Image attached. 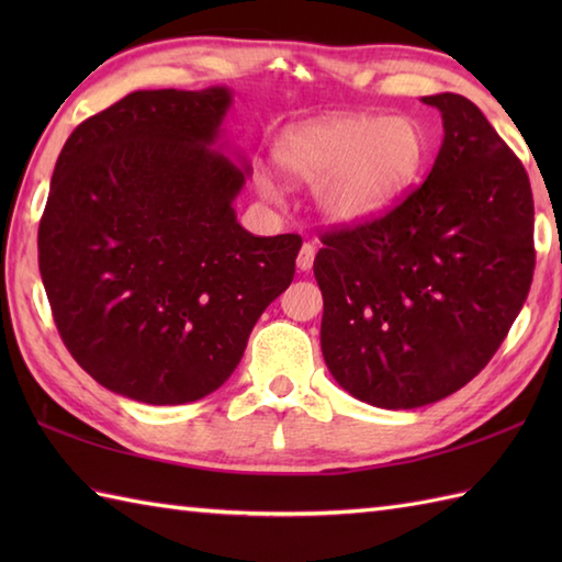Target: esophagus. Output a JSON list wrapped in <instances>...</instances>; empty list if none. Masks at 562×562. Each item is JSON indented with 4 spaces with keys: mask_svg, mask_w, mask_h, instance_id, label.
Masks as SVG:
<instances>
[{
    "mask_svg": "<svg viewBox=\"0 0 562 562\" xmlns=\"http://www.w3.org/2000/svg\"><path fill=\"white\" fill-rule=\"evenodd\" d=\"M314 258H316V246L312 241H304L300 248V256H296V268H300L302 272L312 270Z\"/></svg>",
    "mask_w": 562,
    "mask_h": 562,
    "instance_id": "esophagus-1",
    "label": "esophagus"
}]
</instances>
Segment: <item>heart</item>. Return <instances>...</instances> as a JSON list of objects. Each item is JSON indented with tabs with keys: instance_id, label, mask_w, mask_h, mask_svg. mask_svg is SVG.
Returning a JSON list of instances; mask_svg holds the SVG:
<instances>
[{
	"instance_id": "1",
	"label": "heart",
	"mask_w": 562,
	"mask_h": 562,
	"mask_svg": "<svg viewBox=\"0 0 562 562\" xmlns=\"http://www.w3.org/2000/svg\"><path fill=\"white\" fill-rule=\"evenodd\" d=\"M274 161L292 181L316 186V207L328 222L362 224L420 183L429 137L411 115L340 113L290 127L274 145Z\"/></svg>"
}]
</instances>
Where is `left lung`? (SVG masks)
Masks as SVG:
<instances>
[{"label": "left lung", "instance_id": "left-lung-1", "mask_svg": "<svg viewBox=\"0 0 562 562\" xmlns=\"http://www.w3.org/2000/svg\"><path fill=\"white\" fill-rule=\"evenodd\" d=\"M441 113L427 181L374 222L321 236V352L357 401L413 411L451 396L491 362L531 288L529 176L481 109Z\"/></svg>", "mask_w": 562, "mask_h": 562}]
</instances>
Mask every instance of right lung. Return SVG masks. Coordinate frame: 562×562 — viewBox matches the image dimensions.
I'll return each mask as SVG.
<instances>
[{
    "mask_svg": "<svg viewBox=\"0 0 562 562\" xmlns=\"http://www.w3.org/2000/svg\"><path fill=\"white\" fill-rule=\"evenodd\" d=\"M232 91H135L59 151L38 266L59 336L101 386L149 405L205 398L290 288L296 234L254 236L234 200L250 166L222 123Z\"/></svg>",
    "mask_w": 562,
    "mask_h": 562,
    "instance_id": "add662e5",
    "label": "right lung"
}]
</instances>
